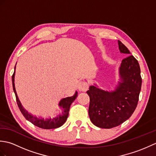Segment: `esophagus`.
Segmentation results:
<instances>
[{
    "mask_svg": "<svg viewBox=\"0 0 156 156\" xmlns=\"http://www.w3.org/2000/svg\"><path fill=\"white\" fill-rule=\"evenodd\" d=\"M88 88V84L87 82L80 81L78 84V89L81 92H86Z\"/></svg>",
    "mask_w": 156,
    "mask_h": 156,
    "instance_id": "1",
    "label": "esophagus"
}]
</instances>
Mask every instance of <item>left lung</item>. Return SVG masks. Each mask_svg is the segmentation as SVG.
<instances>
[{
	"label": "left lung",
	"mask_w": 156,
	"mask_h": 156,
	"mask_svg": "<svg viewBox=\"0 0 156 156\" xmlns=\"http://www.w3.org/2000/svg\"><path fill=\"white\" fill-rule=\"evenodd\" d=\"M121 53L130 51L118 41ZM122 82L115 91L106 92L90 86L87 92L90 97L88 114L90 121L98 127L110 129L121 125L131 117L137 107L142 79L138 61L129 55L122 59L120 67Z\"/></svg>",
	"instance_id": "8db88e82"
}]
</instances>
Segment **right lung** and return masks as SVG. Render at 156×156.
Listing matches in <instances>:
<instances>
[{"label":"right lung","mask_w":156,"mask_h":156,"mask_svg":"<svg viewBox=\"0 0 156 156\" xmlns=\"http://www.w3.org/2000/svg\"><path fill=\"white\" fill-rule=\"evenodd\" d=\"M14 76H15V72L13 73L12 76V88L15 94L16 97V103H17L18 107L21 111V113L24 116L25 118L28 120L29 122H31L32 124L37 126V127L45 129H55L59 127L63 124L67 120V118L68 117L69 107H70L71 104L74 101L76 98L77 97L78 92H76L74 96L70 97H66L64 98H62L59 102V107L62 108V111L58 115L54 116V117H49V118H43V117H37L36 116L33 115L29 113L23 107L21 102H20L19 98L16 94V92L15 88V83H14Z\"/></svg>","instance_id":"right-lung-1"}]
</instances>
